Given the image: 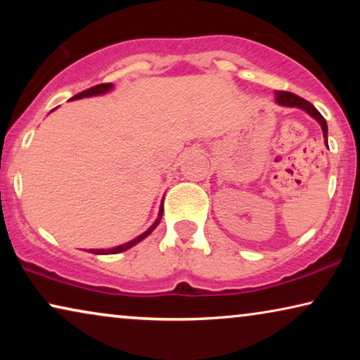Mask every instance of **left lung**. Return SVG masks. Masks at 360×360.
I'll return each mask as SVG.
<instances>
[{"instance_id": "8db88e82", "label": "left lung", "mask_w": 360, "mask_h": 360, "mask_svg": "<svg viewBox=\"0 0 360 360\" xmlns=\"http://www.w3.org/2000/svg\"><path fill=\"white\" fill-rule=\"evenodd\" d=\"M275 96H277V103L282 106H297V108H302L308 112L309 116H313L314 120H316L319 124H321V129H323V134H324V139L328 137V124H326V120L321 116V112H319L316 108H314L311 103L303 100V98H300L298 95H295V93H290V91H275ZM326 146H328V139H326Z\"/></svg>"}]
</instances>
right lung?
<instances>
[{"mask_svg": "<svg viewBox=\"0 0 360 360\" xmlns=\"http://www.w3.org/2000/svg\"><path fill=\"white\" fill-rule=\"evenodd\" d=\"M111 83H100V85H96V86H91V88H88V90H85V91H82V93H78V95H75L72 98V100H77V98H85V96H93V95H103V93H106L108 90H111ZM162 213H164V206H160V211H159V218L155 219V223L150 226L149 229L146 231L144 234H141L139 238H136V239H132V240H129V243H126V244H122V245H117V248H115V249H108V250H91L93 254H117V252H122V250H127L129 248H132V245L134 244H137L139 243V240H142L144 238H147V236H149L152 231H154L155 228H157V224L160 223V219H162Z\"/></svg>", "mask_w": 360, "mask_h": 360, "instance_id": "add662e5", "label": "right lung"}]
</instances>
